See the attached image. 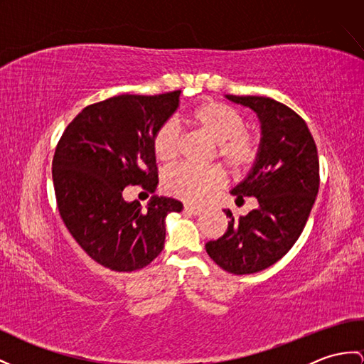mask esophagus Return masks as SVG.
I'll list each match as a JSON object with an SVG mask.
<instances>
[{
  "mask_svg": "<svg viewBox=\"0 0 364 364\" xmlns=\"http://www.w3.org/2000/svg\"><path fill=\"white\" fill-rule=\"evenodd\" d=\"M183 210L187 211V213H190V215H199V213L202 211V208H200V207H196V205H188V203H187V205L183 207Z\"/></svg>",
  "mask_w": 364,
  "mask_h": 364,
  "instance_id": "obj_1",
  "label": "esophagus"
}]
</instances>
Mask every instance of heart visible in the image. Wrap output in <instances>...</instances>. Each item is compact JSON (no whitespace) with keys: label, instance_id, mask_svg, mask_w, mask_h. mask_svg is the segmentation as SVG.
<instances>
[{"label":"heart","instance_id":"1","mask_svg":"<svg viewBox=\"0 0 364 364\" xmlns=\"http://www.w3.org/2000/svg\"><path fill=\"white\" fill-rule=\"evenodd\" d=\"M185 120L216 141L215 154L232 173L247 171L258 157V140L245 129L242 114L232 106L215 100L202 102L187 114ZM151 146L159 162L173 164L181 148L179 128L171 122L162 123L154 131ZM223 182L224 173L218 166L181 165L165 174L164 187L171 196L199 202Z\"/></svg>","mask_w":364,"mask_h":364}]
</instances>
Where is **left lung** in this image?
<instances>
[{
  "mask_svg": "<svg viewBox=\"0 0 364 364\" xmlns=\"http://www.w3.org/2000/svg\"><path fill=\"white\" fill-rule=\"evenodd\" d=\"M227 99L249 106L261 120L258 157L232 190L237 200L256 198L258 207L239 220L224 210L227 232L208 241L205 250L225 272L249 274L281 259L303 233L320 187V162L306 122L289 106L258 95Z\"/></svg>",
  "mask_w": 364,
  "mask_h": 364,
  "instance_id": "8db88e82",
  "label": "left lung"
}]
</instances>
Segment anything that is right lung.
Instances as JSON below:
<instances>
[{
	"mask_svg": "<svg viewBox=\"0 0 364 364\" xmlns=\"http://www.w3.org/2000/svg\"><path fill=\"white\" fill-rule=\"evenodd\" d=\"M181 91L122 94L86 106L61 134L52 179L57 207L77 244L103 267L134 272L164 250L165 218L182 202L153 196L146 210L123 190L157 187L151 139L179 106Z\"/></svg>",
	"mask_w": 364,
	"mask_h": 364,
	"instance_id": "right-lung-1",
	"label": "right lung"
}]
</instances>
